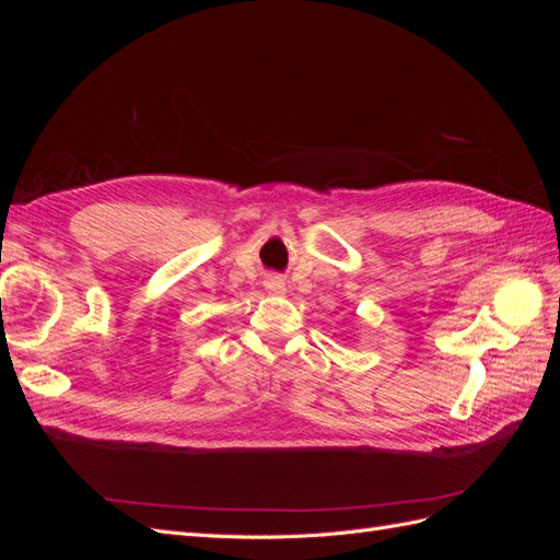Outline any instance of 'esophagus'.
I'll return each mask as SVG.
<instances>
[{"label": "esophagus", "mask_w": 560, "mask_h": 560, "mask_svg": "<svg viewBox=\"0 0 560 560\" xmlns=\"http://www.w3.org/2000/svg\"><path fill=\"white\" fill-rule=\"evenodd\" d=\"M266 290L273 292V294H282L284 292V282L278 276H270V278H266Z\"/></svg>", "instance_id": "obj_1"}]
</instances>
